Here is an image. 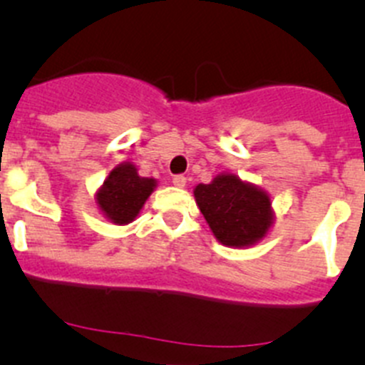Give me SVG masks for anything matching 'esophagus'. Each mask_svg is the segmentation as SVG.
Returning <instances> with one entry per match:
<instances>
[{
    "mask_svg": "<svg viewBox=\"0 0 365 365\" xmlns=\"http://www.w3.org/2000/svg\"><path fill=\"white\" fill-rule=\"evenodd\" d=\"M185 183H187V178L183 175L173 176V185L175 187H180V189H182V187H185Z\"/></svg>",
    "mask_w": 365,
    "mask_h": 365,
    "instance_id": "obj_1",
    "label": "esophagus"
}]
</instances>
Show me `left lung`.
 <instances>
[{
  "label": "left lung",
  "mask_w": 365,
  "mask_h": 365,
  "mask_svg": "<svg viewBox=\"0 0 365 365\" xmlns=\"http://www.w3.org/2000/svg\"><path fill=\"white\" fill-rule=\"evenodd\" d=\"M194 196L212 233L225 246L255 244L272 222L267 194L235 175H219L208 185L200 183Z\"/></svg>",
  "instance_id": "obj_1"
}]
</instances>
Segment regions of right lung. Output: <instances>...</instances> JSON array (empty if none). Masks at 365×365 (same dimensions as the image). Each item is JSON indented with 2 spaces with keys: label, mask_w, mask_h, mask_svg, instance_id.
<instances>
[{
  "label": "right lung",
  "mask_w": 365,
  "mask_h": 365,
  "mask_svg": "<svg viewBox=\"0 0 365 365\" xmlns=\"http://www.w3.org/2000/svg\"><path fill=\"white\" fill-rule=\"evenodd\" d=\"M153 178L137 175L133 164H121L108 175L103 187L98 192V205L115 225H128L143 208L144 201L153 192Z\"/></svg>",
  "instance_id": "obj_1"
}]
</instances>
